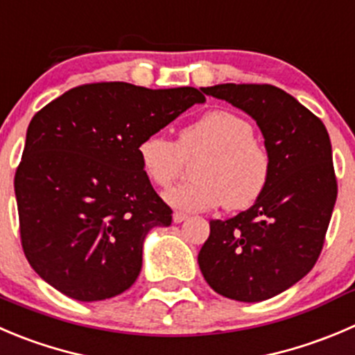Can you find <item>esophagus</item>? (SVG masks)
Returning <instances> with one entry per match:
<instances>
[{
	"mask_svg": "<svg viewBox=\"0 0 355 355\" xmlns=\"http://www.w3.org/2000/svg\"><path fill=\"white\" fill-rule=\"evenodd\" d=\"M184 220H187V215H185V213H178V211L173 213V222L175 223H182Z\"/></svg>",
	"mask_w": 355,
	"mask_h": 355,
	"instance_id": "1",
	"label": "esophagus"
}]
</instances>
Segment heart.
Here are the masks:
<instances>
[{
	"label": "heart",
	"mask_w": 355,
	"mask_h": 355,
	"mask_svg": "<svg viewBox=\"0 0 355 355\" xmlns=\"http://www.w3.org/2000/svg\"><path fill=\"white\" fill-rule=\"evenodd\" d=\"M192 166L196 180L164 192V201L180 211H205L223 205L244 209L263 194L272 173L267 147L254 139L250 123L225 109L209 111L180 130L177 142L149 133L137 147L144 175L157 187H168L184 159L199 156Z\"/></svg>",
	"instance_id": "1"
}]
</instances>
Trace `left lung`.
<instances>
[{
	"label": "left lung",
	"mask_w": 355,
	"mask_h": 355,
	"mask_svg": "<svg viewBox=\"0 0 355 355\" xmlns=\"http://www.w3.org/2000/svg\"><path fill=\"white\" fill-rule=\"evenodd\" d=\"M202 92L257 121L272 173L251 208L209 222L199 269L222 297L267 300L307 276L321 254L338 192L329 135L318 116L277 86L225 83Z\"/></svg>",
	"instance_id": "left-lung-1"
}]
</instances>
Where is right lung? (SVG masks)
<instances>
[{"label": "right lung", "instance_id": "1", "mask_svg": "<svg viewBox=\"0 0 355 355\" xmlns=\"http://www.w3.org/2000/svg\"><path fill=\"white\" fill-rule=\"evenodd\" d=\"M205 101L191 86L92 83L34 114L15 198L24 253L41 279L79 302L135 283L147 234L170 225L173 213L144 175L137 147Z\"/></svg>", "mask_w": 355, "mask_h": 355}]
</instances>
